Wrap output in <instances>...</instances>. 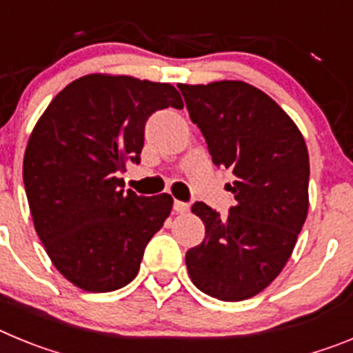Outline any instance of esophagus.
Instances as JSON below:
<instances>
[{
	"mask_svg": "<svg viewBox=\"0 0 353 353\" xmlns=\"http://www.w3.org/2000/svg\"><path fill=\"white\" fill-rule=\"evenodd\" d=\"M173 210L176 212V214H185V212H189V203H185V201H179V199H174Z\"/></svg>",
	"mask_w": 353,
	"mask_h": 353,
	"instance_id": "34e87169",
	"label": "esophagus"
}]
</instances>
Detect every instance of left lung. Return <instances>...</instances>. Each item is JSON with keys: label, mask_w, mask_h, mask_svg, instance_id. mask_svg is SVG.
<instances>
[{"label": "left lung", "mask_w": 353, "mask_h": 353, "mask_svg": "<svg viewBox=\"0 0 353 353\" xmlns=\"http://www.w3.org/2000/svg\"><path fill=\"white\" fill-rule=\"evenodd\" d=\"M215 166L232 170L235 205L221 217L196 201L205 239L185 252L196 288L226 302L254 297L279 276L310 207L301 130L267 93L242 81L179 84Z\"/></svg>", "instance_id": "obj_1"}]
</instances>
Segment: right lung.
I'll list each match as a JSON object with an SVG mask.
<instances>
[{
  "label": "right lung",
  "mask_w": 353,
  "mask_h": 353,
  "mask_svg": "<svg viewBox=\"0 0 353 353\" xmlns=\"http://www.w3.org/2000/svg\"><path fill=\"white\" fill-rule=\"evenodd\" d=\"M170 105L183 102L168 83L90 74L65 86L31 132L23 180L37 235L84 292L129 285L170 215V194L138 196L118 179L127 161H141L146 120Z\"/></svg>",
  "instance_id": "1"
}]
</instances>
